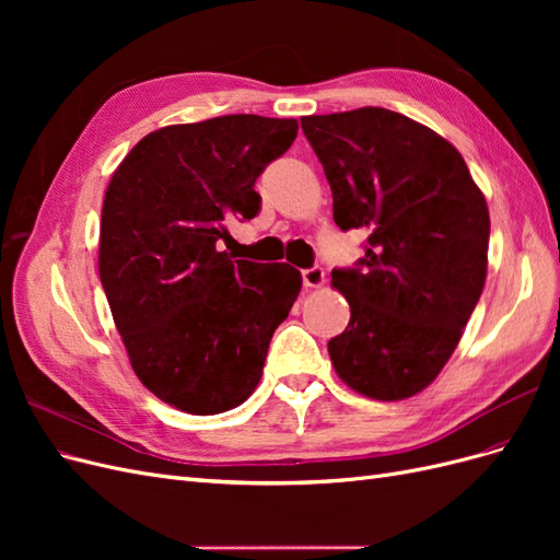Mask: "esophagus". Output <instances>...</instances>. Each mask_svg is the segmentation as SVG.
<instances>
[{"label":"esophagus","instance_id":"esophagus-1","mask_svg":"<svg viewBox=\"0 0 560 560\" xmlns=\"http://www.w3.org/2000/svg\"><path fill=\"white\" fill-rule=\"evenodd\" d=\"M301 276H303V284H306V287H319L322 282H325V268L315 264V266L303 270Z\"/></svg>","mask_w":560,"mask_h":560}]
</instances>
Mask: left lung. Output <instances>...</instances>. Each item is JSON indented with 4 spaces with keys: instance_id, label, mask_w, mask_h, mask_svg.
<instances>
[{
    "instance_id": "8db88e82",
    "label": "left lung",
    "mask_w": 560,
    "mask_h": 560,
    "mask_svg": "<svg viewBox=\"0 0 560 560\" xmlns=\"http://www.w3.org/2000/svg\"><path fill=\"white\" fill-rule=\"evenodd\" d=\"M341 231H366L364 257L334 268L350 322L329 341L346 385L395 401L425 389L483 292L490 219L460 151L383 107L306 116Z\"/></svg>"
}]
</instances>
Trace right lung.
I'll use <instances>...</instances> for the list:
<instances>
[{"mask_svg": "<svg viewBox=\"0 0 560 560\" xmlns=\"http://www.w3.org/2000/svg\"><path fill=\"white\" fill-rule=\"evenodd\" d=\"M294 118L226 114L149 132L116 167L100 280L132 371L194 416L241 406L301 292L290 264L233 259L231 219L261 210L254 182L296 138Z\"/></svg>", "mask_w": 560, "mask_h": 560, "instance_id": "obj_1", "label": "right lung"}]
</instances>
